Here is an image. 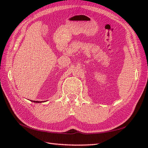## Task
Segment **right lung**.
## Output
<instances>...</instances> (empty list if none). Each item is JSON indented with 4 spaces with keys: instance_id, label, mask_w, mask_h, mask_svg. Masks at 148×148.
Wrapping results in <instances>:
<instances>
[{
    "instance_id": "obj_1",
    "label": "right lung",
    "mask_w": 148,
    "mask_h": 148,
    "mask_svg": "<svg viewBox=\"0 0 148 148\" xmlns=\"http://www.w3.org/2000/svg\"><path fill=\"white\" fill-rule=\"evenodd\" d=\"M31 101V100H30ZM31 102H36V103H41V102H43L42 101H31ZM46 101H44V102H46Z\"/></svg>"
}]
</instances>
